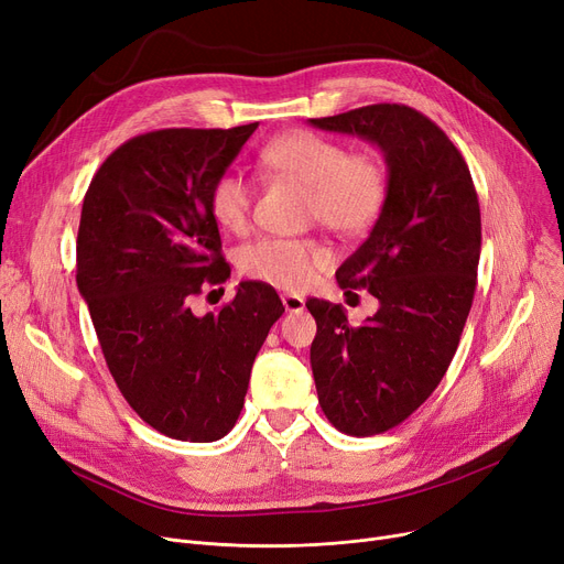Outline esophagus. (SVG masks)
Wrapping results in <instances>:
<instances>
[{
    "instance_id": "34e87169",
    "label": "esophagus",
    "mask_w": 564,
    "mask_h": 564,
    "mask_svg": "<svg viewBox=\"0 0 564 564\" xmlns=\"http://www.w3.org/2000/svg\"><path fill=\"white\" fill-rule=\"evenodd\" d=\"M281 302L288 313H302L306 308V302L304 297H300V294H283Z\"/></svg>"
}]
</instances>
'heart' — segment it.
Wrapping results in <instances>:
<instances>
[{"instance_id": "b5f03b06", "label": "heart", "mask_w": 564, "mask_h": 564, "mask_svg": "<svg viewBox=\"0 0 564 564\" xmlns=\"http://www.w3.org/2000/svg\"><path fill=\"white\" fill-rule=\"evenodd\" d=\"M260 166L306 185L308 217L343 235L368 230L387 203L389 181L381 160L372 153H349L340 141L317 132L294 130L272 139L260 151ZM253 200L247 177L226 171L213 183L210 215L224 230L242 232L251 224ZM332 258V249L317 240L262 237L240 251V267L256 281L304 290Z\"/></svg>"}]
</instances>
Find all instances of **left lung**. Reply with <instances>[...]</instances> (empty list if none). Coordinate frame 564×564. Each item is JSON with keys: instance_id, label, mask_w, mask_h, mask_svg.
<instances>
[{"instance_id": "8db88e82", "label": "left lung", "mask_w": 564, "mask_h": 564, "mask_svg": "<svg viewBox=\"0 0 564 564\" xmlns=\"http://www.w3.org/2000/svg\"><path fill=\"white\" fill-rule=\"evenodd\" d=\"M311 126L375 143L389 194L368 240L336 272L379 308L349 327L340 304L308 300L311 368L329 423L354 436L409 419L446 375L476 292L480 203L470 171L436 123L406 105H368Z\"/></svg>"}]
</instances>
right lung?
I'll list each match as a JSON object with an SVG mask.
<instances>
[{
	"mask_svg": "<svg viewBox=\"0 0 564 564\" xmlns=\"http://www.w3.org/2000/svg\"><path fill=\"white\" fill-rule=\"evenodd\" d=\"M256 128L139 134L84 196L77 288L107 368L141 421L177 441L232 430L256 354L285 311L274 288L251 281L219 313L189 308L205 283L230 276L210 189Z\"/></svg>",
	"mask_w": 564,
	"mask_h": 564,
	"instance_id": "obj_1",
	"label": "right lung"
}]
</instances>
